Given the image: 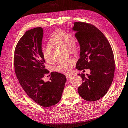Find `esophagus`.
<instances>
[{"mask_svg":"<svg viewBox=\"0 0 128 128\" xmlns=\"http://www.w3.org/2000/svg\"><path fill=\"white\" fill-rule=\"evenodd\" d=\"M71 75L70 74H66V77L67 78V79H68L69 78H70L71 77Z\"/></svg>","mask_w":128,"mask_h":128,"instance_id":"obj_1","label":"esophagus"}]
</instances>
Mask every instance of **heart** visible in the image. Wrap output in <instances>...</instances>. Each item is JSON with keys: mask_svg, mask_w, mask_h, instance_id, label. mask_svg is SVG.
<instances>
[{"mask_svg": "<svg viewBox=\"0 0 128 128\" xmlns=\"http://www.w3.org/2000/svg\"><path fill=\"white\" fill-rule=\"evenodd\" d=\"M49 42L52 46L66 48L68 52L70 54H76L79 52V47L74 42L72 35L66 31L56 30L51 36ZM42 54L47 62L52 63L54 61L53 52L50 46H46L42 48ZM75 63L76 60L74 58L63 60L58 63L56 70L61 72L68 73L72 70Z\"/></svg>", "mask_w": 128, "mask_h": 128, "instance_id": "obj_1", "label": "heart"}]
</instances>
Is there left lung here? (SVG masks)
Returning <instances> with one entry per match:
<instances>
[{
	"mask_svg": "<svg viewBox=\"0 0 128 128\" xmlns=\"http://www.w3.org/2000/svg\"><path fill=\"white\" fill-rule=\"evenodd\" d=\"M72 30L80 45L76 70L90 69V74H78L83 83L78 88L84 100L95 101L104 97L112 83L115 61L112 49L104 34L91 24L76 22Z\"/></svg>",
	"mask_w": 128,
	"mask_h": 128,
	"instance_id": "left-lung-1",
	"label": "left lung"
}]
</instances>
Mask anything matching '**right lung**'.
Returning <instances> with one entry per match:
<instances>
[{
	"instance_id": "right-lung-1",
	"label": "right lung",
	"mask_w": 128,
	"mask_h": 128,
	"mask_svg": "<svg viewBox=\"0 0 128 128\" xmlns=\"http://www.w3.org/2000/svg\"><path fill=\"white\" fill-rule=\"evenodd\" d=\"M43 29L37 27L25 32L17 44L14 57L17 78L27 95L42 106L49 107L61 100L66 76L58 72L50 74V81L45 82V68L42 42Z\"/></svg>"
}]
</instances>
